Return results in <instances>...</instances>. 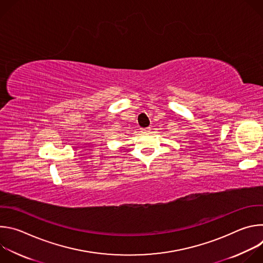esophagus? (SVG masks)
<instances>
[{
	"instance_id": "1",
	"label": "esophagus",
	"mask_w": 263,
	"mask_h": 263,
	"mask_svg": "<svg viewBox=\"0 0 263 263\" xmlns=\"http://www.w3.org/2000/svg\"><path fill=\"white\" fill-rule=\"evenodd\" d=\"M149 131H151V128H141L140 129V132L143 134H147V133H149Z\"/></svg>"
}]
</instances>
